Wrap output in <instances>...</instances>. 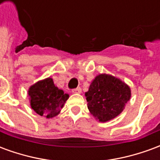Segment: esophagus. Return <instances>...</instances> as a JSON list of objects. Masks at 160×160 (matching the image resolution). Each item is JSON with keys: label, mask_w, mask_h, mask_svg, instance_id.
Returning a JSON list of instances; mask_svg holds the SVG:
<instances>
[{"label": "esophagus", "mask_w": 160, "mask_h": 160, "mask_svg": "<svg viewBox=\"0 0 160 160\" xmlns=\"http://www.w3.org/2000/svg\"><path fill=\"white\" fill-rule=\"evenodd\" d=\"M72 92H73V93H80V92H81V88H80V87L74 88V89L72 90Z\"/></svg>", "instance_id": "34e87169"}]
</instances>
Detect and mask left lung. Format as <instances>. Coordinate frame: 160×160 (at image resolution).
<instances>
[{"mask_svg": "<svg viewBox=\"0 0 160 160\" xmlns=\"http://www.w3.org/2000/svg\"><path fill=\"white\" fill-rule=\"evenodd\" d=\"M91 114L104 122L118 117L123 111L131 96L130 88L118 78L99 74L86 92Z\"/></svg>", "mask_w": 160, "mask_h": 160, "instance_id": "obj_1", "label": "left lung"}]
</instances>
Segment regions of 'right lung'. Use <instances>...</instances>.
Masks as SVG:
<instances>
[{"instance_id":"obj_1","label":"right lung","mask_w":160,"mask_h":160,"mask_svg":"<svg viewBox=\"0 0 160 160\" xmlns=\"http://www.w3.org/2000/svg\"><path fill=\"white\" fill-rule=\"evenodd\" d=\"M28 95L31 106L40 116L47 118H54L59 114L64 103L68 98V94L64 93L54 85L51 78L38 81L30 87Z\"/></svg>"}]
</instances>
